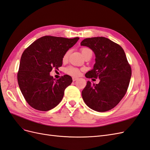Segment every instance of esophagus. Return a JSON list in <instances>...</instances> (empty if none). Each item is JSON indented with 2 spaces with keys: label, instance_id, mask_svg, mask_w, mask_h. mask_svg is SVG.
Segmentation results:
<instances>
[{
  "label": "esophagus",
  "instance_id": "esophagus-1",
  "mask_svg": "<svg viewBox=\"0 0 150 150\" xmlns=\"http://www.w3.org/2000/svg\"><path fill=\"white\" fill-rule=\"evenodd\" d=\"M77 79H78V78H74V77H73V78H72V81H75Z\"/></svg>",
  "mask_w": 150,
  "mask_h": 150
}]
</instances>
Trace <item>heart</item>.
<instances>
[{
  "instance_id": "heart-1",
  "label": "heart",
  "mask_w": 150,
  "mask_h": 150,
  "mask_svg": "<svg viewBox=\"0 0 150 150\" xmlns=\"http://www.w3.org/2000/svg\"><path fill=\"white\" fill-rule=\"evenodd\" d=\"M81 51L83 54V56L84 57L86 56V54L88 53L89 52L91 51V50L88 47H82L81 49ZM69 53H70V51H67L66 52V53L64 54V56H63V57H62L63 61H65L67 59V58L69 55ZM65 71L67 74L73 76H79V71L78 70V69H77L76 67L73 66H69L66 67Z\"/></svg>"
}]
</instances>
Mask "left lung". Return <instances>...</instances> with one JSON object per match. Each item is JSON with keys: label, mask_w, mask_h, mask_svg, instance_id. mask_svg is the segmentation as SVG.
<instances>
[{"label": "left lung", "mask_w": 150, "mask_h": 150, "mask_svg": "<svg viewBox=\"0 0 150 150\" xmlns=\"http://www.w3.org/2000/svg\"><path fill=\"white\" fill-rule=\"evenodd\" d=\"M81 45L91 49L96 56L93 69L85 76L100 79L96 84L88 81L82 91L83 100L94 111L111 110L125 96L131 76V68L124 50L119 44L104 37L86 38Z\"/></svg>", "instance_id": "left-lung-1"}]
</instances>
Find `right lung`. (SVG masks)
<instances>
[{
    "label": "right lung",
    "mask_w": 150,
    "mask_h": 150,
    "mask_svg": "<svg viewBox=\"0 0 150 150\" xmlns=\"http://www.w3.org/2000/svg\"><path fill=\"white\" fill-rule=\"evenodd\" d=\"M79 38L68 39L46 35L32 43L22 53L17 81L21 93L35 110L47 111L57 106L72 79L64 75L55 80L49 74L62 64V57Z\"/></svg>",
    "instance_id": "right-lung-1"
}]
</instances>
